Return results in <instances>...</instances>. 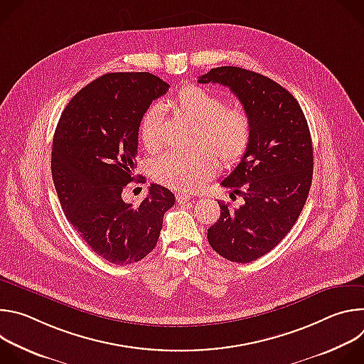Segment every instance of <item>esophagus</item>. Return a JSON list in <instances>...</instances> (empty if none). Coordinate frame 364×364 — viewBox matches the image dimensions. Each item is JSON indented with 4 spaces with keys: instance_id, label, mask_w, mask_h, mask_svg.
Returning a JSON list of instances; mask_svg holds the SVG:
<instances>
[{
    "instance_id": "esophagus-1",
    "label": "esophagus",
    "mask_w": 364,
    "mask_h": 364,
    "mask_svg": "<svg viewBox=\"0 0 364 364\" xmlns=\"http://www.w3.org/2000/svg\"><path fill=\"white\" fill-rule=\"evenodd\" d=\"M176 200H177L178 204H187L190 201V196L186 194V193H177Z\"/></svg>"
}]
</instances>
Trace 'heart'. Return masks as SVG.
Wrapping results in <instances>:
<instances>
[{"label": "heart", "mask_w": 364, "mask_h": 364, "mask_svg": "<svg viewBox=\"0 0 364 364\" xmlns=\"http://www.w3.org/2000/svg\"><path fill=\"white\" fill-rule=\"evenodd\" d=\"M174 111L194 125L193 145H201L216 155L220 166L232 168L240 163L250 145L252 124L247 112L226 107V100L197 85L183 86L174 100ZM139 136L148 152L163 145V109L151 107L142 117ZM218 163L208 151L170 152L152 163V177L176 191H196L216 173Z\"/></svg>", "instance_id": "obj_1"}]
</instances>
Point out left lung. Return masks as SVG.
Instances as JSON below:
<instances>
[{"label":"left lung","instance_id":"left-lung-1","mask_svg":"<svg viewBox=\"0 0 364 364\" xmlns=\"http://www.w3.org/2000/svg\"><path fill=\"white\" fill-rule=\"evenodd\" d=\"M198 83L228 86L250 118V145L220 183L245 203L218 201L220 218L207 229V240L220 256L247 264L271 252L304 209L314 166L309 128L296 99L264 75L222 66Z\"/></svg>","mask_w":364,"mask_h":364}]
</instances>
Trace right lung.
<instances>
[{
  "label": "right lung",
  "instance_id": "obj_1",
  "mask_svg": "<svg viewBox=\"0 0 364 364\" xmlns=\"http://www.w3.org/2000/svg\"><path fill=\"white\" fill-rule=\"evenodd\" d=\"M170 85L146 72L107 73L85 86L65 108L51 148V176L62 209L102 259L131 265L157 245L174 194L151 184L136 205L122 190L136 178L139 124Z\"/></svg>",
  "mask_w": 364,
  "mask_h": 364
}]
</instances>
